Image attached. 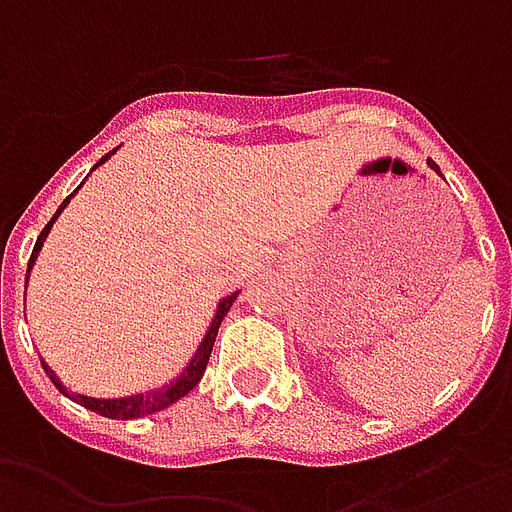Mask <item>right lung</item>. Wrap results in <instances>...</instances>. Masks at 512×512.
<instances>
[{
	"label": "right lung",
	"instance_id": "add662e5",
	"mask_svg": "<svg viewBox=\"0 0 512 512\" xmlns=\"http://www.w3.org/2000/svg\"><path fill=\"white\" fill-rule=\"evenodd\" d=\"M117 152V149H114ZM114 152H108L106 158H100V163H106ZM98 163V166H100ZM95 166V169H98ZM84 185V182H81ZM78 188L67 196L62 204H59V210L54 212V218L48 220L46 229L40 231V237H37L35 242V251H32V256H29V267H26V281H29V272H32V267H35V259L37 253H40V248H43V242H46L48 231H51V226H54V220L59 218V212L65 210L67 204H70V199L76 196ZM237 294L234 292L229 294V297H223V300L218 302V311H215V316H212L210 327H207V335L201 338L199 349H196V354L190 357V363L185 365V371L177 376V379H171L169 384H163V387H158V390H149V393H138V395H125V398H89V395H81V393H67V387L62 382H59V376L51 371L46 365V360H40L43 363V368H46L48 379L54 382V387H57L59 393L67 395L70 401H76V404L87 406V409H92V412L103 414V417H122V420H130V417H147V414L152 412H160V409H166V406L177 404L182 395H188L196 384L201 382V376H204V371H207V363H210V354H212V346H215V338H218V327L220 322H223V316L229 313V308L234 305V300H237Z\"/></svg>",
	"mask_w": 512,
	"mask_h": 512
}]
</instances>
